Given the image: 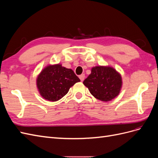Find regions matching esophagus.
Returning a JSON list of instances; mask_svg holds the SVG:
<instances>
[{
	"instance_id": "34e87169",
	"label": "esophagus",
	"mask_w": 158,
	"mask_h": 158,
	"mask_svg": "<svg viewBox=\"0 0 158 158\" xmlns=\"http://www.w3.org/2000/svg\"><path fill=\"white\" fill-rule=\"evenodd\" d=\"M79 78H80V80L82 82V81H84V78H85V74H83L80 75V76H79Z\"/></svg>"
}]
</instances>
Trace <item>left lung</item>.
I'll list each match as a JSON object with an SVG mask.
<instances>
[{
    "mask_svg": "<svg viewBox=\"0 0 158 158\" xmlns=\"http://www.w3.org/2000/svg\"><path fill=\"white\" fill-rule=\"evenodd\" d=\"M91 94L103 102L117 97L122 85L121 76L114 69L106 66H95L83 82Z\"/></svg>",
    "mask_w": 158,
    "mask_h": 158,
    "instance_id": "8db88e82",
    "label": "left lung"
}]
</instances>
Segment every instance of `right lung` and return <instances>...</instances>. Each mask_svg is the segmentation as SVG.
I'll use <instances>...</instances> for the list:
<instances>
[{"mask_svg":"<svg viewBox=\"0 0 158 158\" xmlns=\"http://www.w3.org/2000/svg\"><path fill=\"white\" fill-rule=\"evenodd\" d=\"M80 80L74 71L61 64L49 65L42 70L37 79V85L41 96L56 102L68 93L70 87Z\"/></svg>","mask_w":158,"mask_h":158,"instance_id":"obj_1","label":"right lung"}]
</instances>
